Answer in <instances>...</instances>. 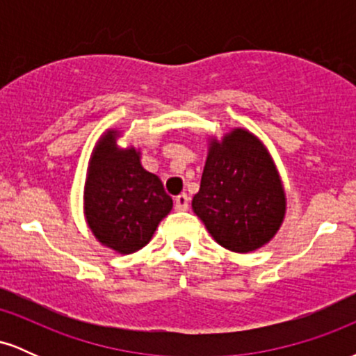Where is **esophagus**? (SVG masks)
<instances>
[{"label": "esophagus", "instance_id": "34e87169", "mask_svg": "<svg viewBox=\"0 0 356 356\" xmlns=\"http://www.w3.org/2000/svg\"><path fill=\"white\" fill-rule=\"evenodd\" d=\"M175 209L177 211H186L187 207H189V195L187 194H179L177 197H175Z\"/></svg>", "mask_w": 356, "mask_h": 356}]
</instances>
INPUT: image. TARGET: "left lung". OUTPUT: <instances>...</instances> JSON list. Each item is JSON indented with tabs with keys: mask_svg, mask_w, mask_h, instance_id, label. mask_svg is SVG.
I'll return each instance as SVG.
<instances>
[{
	"mask_svg": "<svg viewBox=\"0 0 356 356\" xmlns=\"http://www.w3.org/2000/svg\"><path fill=\"white\" fill-rule=\"evenodd\" d=\"M192 209L229 251H254L276 234L284 218V191L259 138L236 129L222 142H211Z\"/></svg>",
	"mask_w": 356,
	"mask_h": 356,
	"instance_id": "left-lung-1",
	"label": "left lung"
}]
</instances>
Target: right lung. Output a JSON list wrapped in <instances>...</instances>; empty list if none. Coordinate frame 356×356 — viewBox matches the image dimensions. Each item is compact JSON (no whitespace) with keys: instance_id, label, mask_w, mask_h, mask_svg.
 <instances>
[{"instance_id":"1","label":"right lung","mask_w":356,"mask_h":356,"mask_svg":"<svg viewBox=\"0 0 356 356\" xmlns=\"http://www.w3.org/2000/svg\"><path fill=\"white\" fill-rule=\"evenodd\" d=\"M110 130L93 150L85 182V216L95 238L120 254L149 243L172 209L161 179L140 164L136 149L120 150Z\"/></svg>"}]
</instances>
